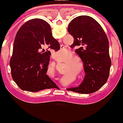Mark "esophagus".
Returning <instances> with one entry per match:
<instances>
[{"label":"esophagus","mask_w":123,"mask_h":123,"mask_svg":"<svg viewBox=\"0 0 123 123\" xmlns=\"http://www.w3.org/2000/svg\"><path fill=\"white\" fill-rule=\"evenodd\" d=\"M63 47V48H62V47H61L62 48V49H63V47ZM65 89H66V88H62V90H65Z\"/></svg>","instance_id":"34e87169"}]
</instances>
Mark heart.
Listing matches in <instances>:
<instances>
[{
  "instance_id": "heart-1",
  "label": "heart",
  "mask_w": 123,
  "mask_h": 123,
  "mask_svg": "<svg viewBox=\"0 0 123 123\" xmlns=\"http://www.w3.org/2000/svg\"><path fill=\"white\" fill-rule=\"evenodd\" d=\"M67 53H68L67 50H59L58 52V53L59 54V55L61 56V57L57 58V59H58V60H61V59H62L65 56V55L67 54ZM73 57V55L71 53H70L68 55L67 60L66 61L69 60L68 62V64L70 66H73L70 68H72L73 70H75L77 68V66H79L78 69H78H77V70H76V72L77 73H81V71L83 70V62L79 60V59L76 58H73L72 59L71 58H72ZM70 59L71 60H70ZM66 72H67V70H66V71L65 72V73H66Z\"/></svg>"
}]
</instances>
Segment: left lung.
Segmentation results:
<instances>
[{"label": "left lung", "mask_w": 123, "mask_h": 123, "mask_svg": "<svg viewBox=\"0 0 123 123\" xmlns=\"http://www.w3.org/2000/svg\"><path fill=\"white\" fill-rule=\"evenodd\" d=\"M68 31L74 39L70 46L84 63L86 76L77 87L67 89L80 94L95 92L106 83L109 76L111 60L109 45L105 31L94 18L81 15L73 19Z\"/></svg>", "instance_id": "obj_1"}]
</instances>
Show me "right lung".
Segmentation results:
<instances>
[{
    "label": "right lung",
    "mask_w": 123,
    "mask_h": 123,
    "mask_svg": "<svg viewBox=\"0 0 123 123\" xmlns=\"http://www.w3.org/2000/svg\"><path fill=\"white\" fill-rule=\"evenodd\" d=\"M44 48L48 49L43 52ZM53 49H60L58 42L53 37L46 21L35 18L19 28L15 36L10 61L14 81L22 90L37 92L55 88L57 85L46 74Z\"/></svg>",
    "instance_id": "add662e5"
}]
</instances>
